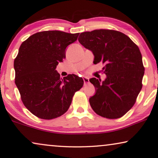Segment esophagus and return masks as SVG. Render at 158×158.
Returning <instances> with one entry per match:
<instances>
[{
  "label": "esophagus",
  "mask_w": 158,
  "mask_h": 158,
  "mask_svg": "<svg viewBox=\"0 0 158 158\" xmlns=\"http://www.w3.org/2000/svg\"><path fill=\"white\" fill-rule=\"evenodd\" d=\"M83 80H84V85L86 86L87 85V84L89 83V79L87 78V77H84L83 78Z\"/></svg>",
  "instance_id": "esophagus-1"
}]
</instances>
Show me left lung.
<instances>
[{
    "mask_svg": "<svg viewBox=\"0 0 158 158\" xmlns=\"http://www.w3.org/2000/svg\"><path fill=\"white\" fill-rule=\"evenodd\" d=\"M78 41L93 52L94 64H105L106 79L89 80L96 89L89 98L91 108L104 118L123 117L134 105L142 87L144 67L138 47L123 33L111 29L82 32Z\"/></svg>",
    "mask_w": 158,
    "mask_h": 158,
    "instance_id": "1",
    "label": "left lung"
}]
</instances>
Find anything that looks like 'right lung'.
I'll use <instances>...</instances> for the list:
<instances>
[{
    "label": "right lung",
    "instance_id": "right-lung-1",
    "mask_svg": "<svg viewBox=\"0 0 158 158\" xmlns=\"http://www.w3.org/2000/svg\"><path fill=\"white\" fill-rule=\"evenodd\" d=\"M79 33L60 31L35 33L21 44L15 58V83L24 105L32 114L44 120L60 117L66 112L84 81L75 74L60 78L56 70L65 58L68 45Z\"/></svg>",
    "mask_w": 158,
    "mask_h": 158
}]
</instances>
